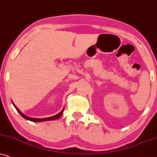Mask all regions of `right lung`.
Listing matches in <instances>:
<instances>
[{
    "label": "right lung",
    "mask_w": 157,
    "mask_h": 157,
    "mask_svg": "<svg viewBox=\"0 0 157 157\" xmlns=\"http://www.w3.org/2000/svg\"><path fill=\"white\" fill-rule=\"evenodd\" d=\"M13 105H14V107H15V108L16 110H17V111L19 113V114L23 118H24L25 119H26V120H29V121H33V122H41V121H52V120H56V119L59 118L60 116H62V113H63L64 111V108L62 109V110L60 113H59L56 115V116H52V117H49V118H31V117H29V116H25V115L24 113H22L18 109L17 107L14 105L13 103Z\"/></svg>",
    "instance_id": "1"
}]
</instances>
